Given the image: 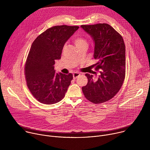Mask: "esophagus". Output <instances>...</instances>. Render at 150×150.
Wrapping results in <instances>:
<instances>
[{
	"mask_svg": "<svg viewBox=\"0 0 150 150\" xmlns=\"http://www.w3.org/2000/svg\"><path fill=\"white\" fill-rule=\"evenodd\" d=\"M79 75H80V74H79V73H78V72H75V73L73 74V78H74V79H75L77 78L78 76H79Z\"/></svg>",
	"mask_w": 150,
	"mask_h": 150,
	"instance_id": "obj_1",
	"label": "esophagus"
}]
</instances>
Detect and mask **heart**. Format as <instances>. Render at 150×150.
<instances>
[{
	"mask_svg": "<svg viewBox=\"0 0 150 150\" xmlns=\"http://www.w3.org/2000/svg\"><path fill=\"white\" fill-rule=\"evenodd\" d=\"M74 42L77 47H79L82 46H87V45H88L87 40L81 37H76L74 40Z\"/></svg>",
	"mask_w": 150,
	"mask_h": 150,
	"instance_id": "b5f03b06",
	"label": "heart"
}]
</instances>
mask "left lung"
I'll use <instances>...</instances> for the list:
<instances>
[{
	"instance_id": "left-lung-1",
	"label": "left lung",
	"mask_w": 150,
	"mask_h": 150,
	"mask_svg": "<svg viewBox=\"0 0 150 150\" xmlns=\"http://www.w3.org/2000/svg\"><path fill=\"white\" fill-rule=\"evenodd\" d=\"M81 27L88 33L94 43V65L99 70L97 79L86 74L88 83L82 92L94 104L112 98L120 90L125 76V45L122 37L110 25L97 24Z\"/></svg>"
}]
</instances>
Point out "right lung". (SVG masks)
<instances>
[{"label": "right lung", "mask_w": 150, "mask_h": 150, "mask_svg": "<svg viewBox=\"0 0 150 150\" xmlns=\"http://www.w3.org/2000/svg\"><path fill=\"white\" fill-rule=\"evenodd\" d=\"M79 28L60 25L47 29L34 41L25 66L27 87L40 103L52 104L62 100L73 79L72 74L56 73L54 65L61 58L65 42Z\"/></svg>", "instance_id": "right-lung-1"}]
</instances>
